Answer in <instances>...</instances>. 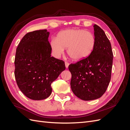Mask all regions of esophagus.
I'll return each mask as SVG.
<instances>
[{"label":"esophagus","mask_w":130,"mask_h":130,"mask_svg":"<svg viewBox=\"0 0 130 130\" xmlns=\"http://www.w3.org/2000/svg\"><path fill=\"white\" fill-rule=\"evenodd\" d=\"M69 63L68 62H65V66H66V67L67 68H68V66H69Z\"/></svg>","instance_id":"34e87169"}]
</instances>
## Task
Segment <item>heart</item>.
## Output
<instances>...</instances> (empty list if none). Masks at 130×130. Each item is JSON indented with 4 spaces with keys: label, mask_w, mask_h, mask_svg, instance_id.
<instances>
[{
    "label": "heart",
    "mask_w": 130,
    "mask_h": 130,
    "mask_svg": "<svg viewBox=\"0 0 130 130\" xmlns=\"http://www.w3.org/2000/svg\"><path fill=\"white\" fill-rule=\"evenodd\" d=\"M94 35L83 29H68L62 31L53 39L50 47L54 55L59 57L67 49L73 60L79 61L89 57L95 46Z\"/></svg>",
    "instance_id": "obj_1"
}]
</instances>
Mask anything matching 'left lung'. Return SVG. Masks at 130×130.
<instances>
[{"label": "left lung", "instance_id": "left-lung-1", "mask_svg": "<svg viewBox=\"0 0 130 130\" xmlns=\"http://www.w3.org/2000/svg\"><path fill=\"white\" fill-rule=\"evenodd\" d=\"M95 46L90 55L70 64V86L73 92L81 100L89 101L103 96L111 80L113 55L111 43L100 27L94 24Z\"/></svg>", "mask_w": 130, "mask_h": 130}]
</instances>
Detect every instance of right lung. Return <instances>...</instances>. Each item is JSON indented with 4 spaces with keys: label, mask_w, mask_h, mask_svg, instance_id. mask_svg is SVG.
Returning a JSON list of instances; mask_svg holds the SVG:
<instances>
[{
    "label": "right lung",
    "mask_w": 130,
    "mask_h": 130,
    "mask_svg": "<svg viewBox=\"0 0 130 130\" xmlns=\"http://www.w3.org/2000/svg\"><path fill=\"white\" fill-rule=\"evenodd\" d=\"M47 30L27 33L16 49L14 76L21 92L30 99L41 100L52 94L51 84L65 70L64 61L51 56Z\"/></svg>",
    "instance_id": "add662e5"
}]
</instances>
